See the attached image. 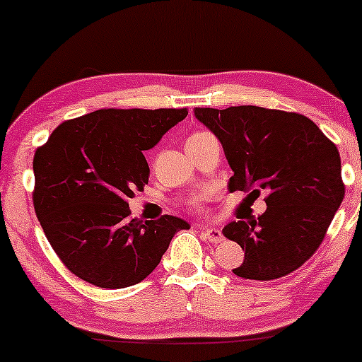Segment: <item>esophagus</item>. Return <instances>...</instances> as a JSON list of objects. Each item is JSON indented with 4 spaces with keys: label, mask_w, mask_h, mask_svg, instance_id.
Listing matches in <instances>:
<instances>
[{
    "label": "esophagus",
    "mask_w": 362,
    "mask_h": 362,
    "mask_svg": "<svg viewBox=\"0 0 362 362\" xmlns=\"http://www.w3.org/2000/svg\"><path fill=\"white\" fill-rule=\"evenodd\" d=\"M201 234L206 240L212 242V244H221V242H224V235H222V230L216 229V227H202Z\"/></svg>",
    "instance_id": "1"
}]
</instances>
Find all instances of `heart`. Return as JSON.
<instances>
[{
	"label": "heart",
	"mask_w": 362,
	"mask_h": 362,
	"mask_svg": "<svg viewBox=\"0 0 362 362\" xmlns=\"http://www.w3.org/2000/svg\"><path fill=\"white\" fill-rule=\"evenodd\" d=\"M194 135H196V133H194Z\"/></svg>",
	"instance_id": "1"
}]
</instances>
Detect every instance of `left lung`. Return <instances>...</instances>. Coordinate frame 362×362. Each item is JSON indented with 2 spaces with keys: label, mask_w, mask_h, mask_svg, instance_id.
I'll use <instances>...</instances> for the list:
<instances>
[{
  "label": "left lung",
  "mask_w": 362,
  "mask_h": 362,
  "mask_svg": "<svg viewBox=\"0 0 362 362\" xmlns=\"http://www.w3.org/2000/svg\"><path fill=\"white\" fill-rule=\"evenodd\" d=\"M224 148L234 171L229 191L267 192L257 221H232L222 232L245 249L232 272L249 280H275L315 254L344 197L336 145L300 113L255 105L194 108Z\"/></svg>",
  "instance_id": "8db88e82"
}]
</instances>
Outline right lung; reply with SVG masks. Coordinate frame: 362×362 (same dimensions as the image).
<instances>
[{
	"instance_id": "add662e5",
	"label": "right lung",
	"mask_w": 362,
	"mask_h": 362,
	"mask_svg": "<svg viewBox=\"0 0 362 362\" xmlns=\"http://www.w3.org/2000/svg\"><path fill=\"white\" fill-rule=\"evenodd\" d=\"M186 108H102L67 120L34 155V211L49 244L78 279L100 288L145 280L186 221L132 219L128 199L148 185L143 151Z\"/></svg>"
}]
</instances>
